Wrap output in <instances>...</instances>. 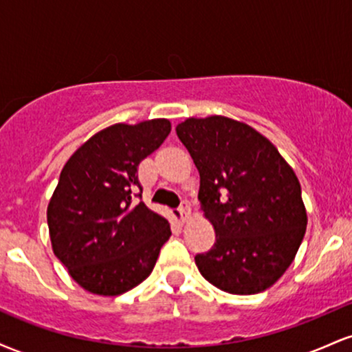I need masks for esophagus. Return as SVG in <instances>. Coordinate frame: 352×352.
I'll list each match as a JSON object with an SVG mask.
<instances>
[{
	"label": "esophagus",
	"instance_id": "esophagus-1",
	"mask_svg": "<svg viewBox=\"0 0 352 352\" xmlns=\"http://www.w3.org/2000/svg\"><path fill=\"white\" fill-rule=\"evenodd\" d=\"M179 213H180V217H182V221H187L188 218H190V205H188V201H182V205H180V208H179Z\"/></svg>",
	"mask_w": 352,
	"mask_h": 352
}]
</instances>
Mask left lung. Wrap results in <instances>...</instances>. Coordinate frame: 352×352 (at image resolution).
Here are the masks:
<instances>
[{
    "instance_id": "1",
    "label": "left lung",
    "mask_w": 352,
    "mask_h": 352,
    "mask_svg": "<svg viewBox=\"0 0 352 352\" xmlns=\"http://www.w3.org/2000/svg\"><path fill=\"white\" fill-rule=\"evenodd\" d=\"M177 135L215 230L212 250L195 256L199 272L221 292H265L293 263L308 225L296 173L265 135L230 117H188Z\"/></svg>"
}]
</instances>
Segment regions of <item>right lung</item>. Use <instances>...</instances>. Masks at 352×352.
Listing matches in <instances>:
<instances>
[{
    "label": "right lung",
    "instance_id": "right-lung-1",
    "mask_svg": "<svg viewBox=\"0 0 352 352\" xmlns=\"http://www.w3.org/2000/svg\"><path fill=\"white\" fill-rule=\"evenodd\" d=\"M167 119L114 124L69 157L47 205L52 252L80 288L119 296L152 273L170 225L144 201L137 167L170 134ZM140 195V193H139Z\"/></svg>",
    "mask_w": 352,
    "mask_h": 352
}]
</instances>
